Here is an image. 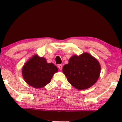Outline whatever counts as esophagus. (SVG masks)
I'll return each mask as SVG.
<instances>
[{
	"label": "esophagus",
	"mask_w": 122,
	"mask_h": 122,
	"mask_svg": "<svg viewBox=\"0 0 122 122\" xmlns=\"http://www.w3.org/2000/svg\"><path fill=\"white\" fill-rule=\"evenodd\" d=\"M58 67V68L60 69V70H61L62 69V64H59Z\"/></svg>",
	"instance_id": "obj_1"
}]
</instances>
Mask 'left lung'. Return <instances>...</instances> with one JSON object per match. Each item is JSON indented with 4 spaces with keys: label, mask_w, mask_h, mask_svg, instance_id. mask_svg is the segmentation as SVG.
<instances>
[{
    "label": "left lung",
    "mask_w": 122,
    "mask_h": 122,
    "mask_svg": "<svg viewBox=\"0 0 122 122\" xmlns=\"http://www.w3.org/2000/svg\"><path fill=\"white\" fill-rule=\"evenodd\" d=\"M100 70L99 61L86 52L80 56L73 55L62 68L68 81L78 90L87 89L95 84Z\"/></svg>",
    "instance_id": "left-lung-1"
}]
</instances>
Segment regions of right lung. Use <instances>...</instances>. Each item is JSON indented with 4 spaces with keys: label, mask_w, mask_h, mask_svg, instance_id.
<instances>
[{
    "label": "right lung",
    "mask_w": 122,
    "mask_h": 122,
    "mask_svg": "<svg viewBox=\"0 0 122 122\" xmlns=\"http://www.w3.org/2000/svg\"><path fill=\"white\" fill-rule=\"evenodd\" d=\"M58 68L54 64L47 63L45 58L35 55L23 67L22 76L25 81L35 88H41L50 83Z\"/></svg>",
    "instance_id": "right-lung-1"
}]
</instances>
